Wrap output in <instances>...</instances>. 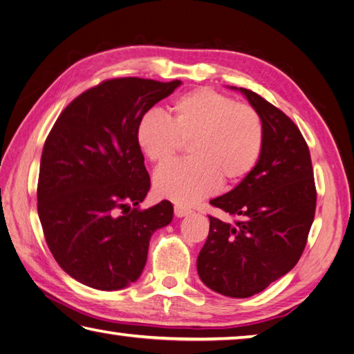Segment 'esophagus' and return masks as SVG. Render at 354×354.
<instances>
[{
    "instance_id": "esophagus-1",
    "label": "esophagus",
    "mask_w": 354,
    "mask_h": 354,
    "mask_svg": "<svg viewBox=\"0 0 354 354\" xmlns=\"http://www.w3.org/2000/svg\"><path fill=\"white\" fill-rule=\"evenodd\" d=\"M192 211L189 207H185V206H180V205H176L174 206V214H176V217H186V215H189Z\"/></svg>"
}]
</instances>
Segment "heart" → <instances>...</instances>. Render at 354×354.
Instances as JSON below:
<instances>
[{
    "mask_svg": "<svg viewBox=\"0 0 354 354\" xmlns=\"http://www.w3.org/2000/svg\"><path fill=\"white\" fill-rule=\"evenodd\" d=\"M167 119L143 114L136 142L148 160L165 165L187 143L185 162L156 172L158 196L191 205L209 196L218 183H240L255 168L264 143L263 120L254 106L238 104L211 88H196L176 99Z\"/></svg>",
    "mask_w": 354,
    "mask_h": 354,
    "instance_id": "1",
    "label": "heart"
}]
</instances>
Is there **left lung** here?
<instances>
[{"label": "left lung", "instance_id": "8db88e82", "mask_svg": "<svg viewBox=\"0 0 354 354\" xmlns=\"http://www.w3.org/2000/svg\"><path fill=\"white\" fill-rule=\"evenodd\" d=\"M240 90L263 120L255 168L211 205L234 217H209L197 258L200 279L220 295L249 298L290 272L302 255L316 207L312 158L299 128L257 93Z\"/></svg>", "mask_w": 354, "mask_h": 354}]
</instances>
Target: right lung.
I'll return each mask as SVG.
<instances>
[{
  "instance_id": "obj_1",
  "label": "right lung",
  "mask_w": 354,
  "mask_h": 354,
  "mask_svg": "<svg viewBox=\"0 0 354 354\" xmlns=\"http://www.w3.org/2000/svg\"><path fill=\"white\" fill-rule=\"evenodd\" d=\"M180 81L110 79L84 91L61 113L42 149L38 215L61 269L97 290L139 279L149 240L168 226V200L139 209L149 176L136 128Z\"/></svg>"
}]
</instances>
